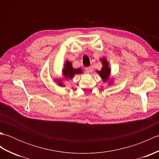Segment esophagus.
Masks as SVG:
<instances>
[{"instance_id":"34e87169","label":"esophagus","mask_w":159,"mask_h":159,"mask_svg":"<svg viewBox=\"0 0 159 159\" xmlns=\"http://www.w3.org/2000/svg\"><path fill=\"white\" fill-rule=\"evenodd\" d=\"M85 70L87 73H89L91 72V71H92V69H91L90 67H87L85 68Z\"/></svg>"}]
</instances>
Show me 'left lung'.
Returning <instances> with one entry per match:
<instances>
[{"label": "left lung", "mask_w": 159, "mask_h": 159, "mask_svg": "<svg viewBox=\"0 0 159 159\" xmlns=\"http://www.w3.org/2000/svg\"><path fill=\"white\" fill-rule=\"evenodd\" d=\"M102 60L103 67L100 71H98V73L100 74V76L102 77V80H104V82H105L109 76L111 69L109 67V66H108V63L107 61V60L104 58H103Z\"/></svg>", "instance_id": "1"}]
</instances>
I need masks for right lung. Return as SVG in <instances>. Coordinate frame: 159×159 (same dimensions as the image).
Masks as SVG:
<instances>
[{
    "instance_id": "right-lung-1",
    "label": "right lung",
    "mask_w": 159,
    "mask_h": 159,
    "mask_svg": "<svg viewBox=\"0 0 159 159\" xmlns=\"http://www.w3.org/2000/svg\"><path fill=\"white\" fill-rule=\"evenodd\" d=\"M82 72V70L81 69H74L72 66V63L69 62L68 61H66L65 64V68L63 70V73L65 76L66 78H69V79H72V77L74 76V74H80ZM61 85L62 84H61V83H59Z\"/></svg>"
}]
</instances>
